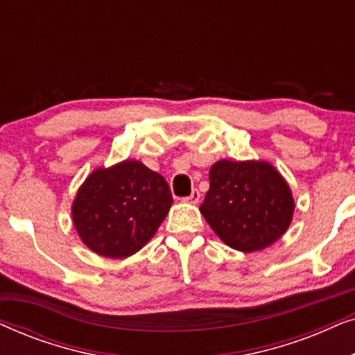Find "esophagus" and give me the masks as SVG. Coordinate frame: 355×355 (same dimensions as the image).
I'll use <instances>...</instances> for the list:
<instances>
[{
  "label": "esophagus",
  "instance_id": "obj_1",
  "mask_svg": "<svg viewBox=\"0 0 355 355\" xmlns=\"http://www.w3.org/2000/svg\"><path fill=\"white\" fill-rule=\"evenodd\" d=\"M184 200L189 202V203H193V205H196V203H198V200H200V192H198L197 189H193V191L191 192V196L184 198Z\"/></svg>",
  "mask_w": 355,
  "mask_h": 355
}]
</instances>
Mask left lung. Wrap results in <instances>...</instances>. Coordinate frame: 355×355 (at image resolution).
I'll use <instances>...</instances> for the list:
<instances>
[{
    "instance_id": "obj_1",
    "label": "left lung",
    "mask_w": 355,
    "mask_h": 355,
    "mask_svg": "<svg viewBox=\"0 0 355 355\" xmlns=\"http://www.w3.org/2000/svg\"><path fill=\"white\" fill-rule=\"evenodd\" d=\"M200 211L216 236L241 252L263 250L291 225L294 198L284 178L266 162L220 159Z\"/></svg>"
}]
</instances>
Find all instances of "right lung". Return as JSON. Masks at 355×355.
I'll use <instances>...</instances> for the list:
<instances>
[{"label":"right lung","mask_w":355,"mask_h":355,"mask_svg":"<svg viewBox=\"0 0 355 355\" xmlns=\"http://www.w3.org/2000/svg\"><path fill=\"white\" fill-rule=\"evenodd\" d=\"M171 205L162 174L137 159H125L95 169L85 179L72 203V221L95 254L125 259L152 239Z\"/></svg>","instance_id":"right-lung-1"}]
</instances>
